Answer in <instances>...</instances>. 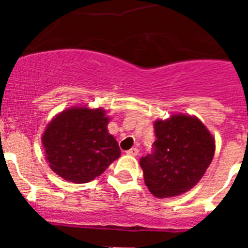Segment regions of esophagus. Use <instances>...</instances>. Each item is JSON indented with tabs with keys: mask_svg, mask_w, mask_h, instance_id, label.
<instances>
[{
	"mask_svg": "<svg viewBox=\"0 0 248 248\" xmlns=\"http://www.w3.org/2000/svg\"><path fill=\"white\" fill-rule=\"evenodd\" d=\"M138 153H139V149L138 148H131L126 151V154L131 155V156H135V155H138Z\"/></svg>",
	"mask_w": 248,
	"mask_h": 248,
	"instance_id": "esophagus-1",
	"label": "esophagus"
}]
</instances>
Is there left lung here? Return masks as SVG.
<instances>
[{
	"label": "left lung",
	"instance_id": "8db88e82",
	"mask_svg": "<svg viewBox=\"0 0 248 248\" xmlns=\"http://www.w3.org/2000/svg\"><path fill=\"white\" fill-rule=\"evenodd\" d=\"M153 153L140 159L144 181L156 198H172L200 181L215 154V139L196 117L155 120Z\"/></svg>",
	"mask_w": 248,
	"mask_h": 248
}]
</instances>
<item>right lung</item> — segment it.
Returning a JSON list of instances; mask_svg holds the SVG:
<instances>
[{
  "label": "right lung",
  "mask_w": 248,
  "mask_h": 248,
  "mask_svg": "<svg viewBox=\"0 0 248 248\" xmlns=\"http://www.w3.org/2000/svg\"><path fill=\"white\" fill-rule=\"evenodd\" d=\"M109 117L103 108L72 107L59 113L42 135L46 159L64 180H94L120 156L117 140L108 133Z\"/></svg>",
  "instance_id": "obj_1"
}]
</instances>
